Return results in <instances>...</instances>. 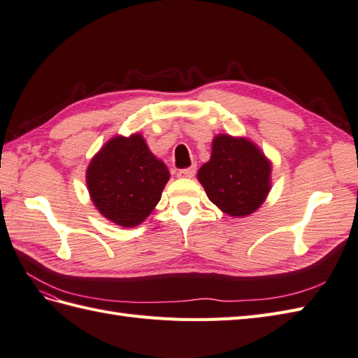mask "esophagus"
<instances>
[{"label":"esophagus","mask_w":358,"mask_h":358,"mask_svg":"<svg viewBox=\"0 0 358 358\" xmlns=\"http://www.w3.org/2000/svg\"><path fill=\"white\" fill-rule=\"evenodd\" d=\"M195 172H196V168H195V166H192V168H187V169H181V171H178L177 176H178L180 178H192V177L195 176Z\"/></svg>","instance_id":"obj_1"}]
</instances>
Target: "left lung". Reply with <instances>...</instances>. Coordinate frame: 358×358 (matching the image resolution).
<instances>
[{"mask_svg": "<svg viewBox=\"0 0 358 358\" xmlns=\"http://www.w3.org/2000/svg\"><path fill=\"white\" fill-rule=\"evenodd\" d=\"M272 162L248 137L216 134L210 160L198 171L208 199L228 216L245 217L266 201Z\"/></svg>", "mask_w": 358, "mask_h": 358, "instance_id": "left-lung-1", "label": "left lung"}]
</instances>
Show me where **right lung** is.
I'll list each match as a JSON object with an SVG mask.
<instances>
[{"mask_svg": "<svg viewBox=\"0 0 358 358\" xmlns=\"http://www.w3.org/2000/svg\"><path fill=\"white\" fill-rule=\"evenodd\" d=\"M169 177L166 164L151 152L141 133L117 134L92 157L86 186L107 221L131 228L152 213Z\"/></svg>", "mask_w": 358, "mask_h": 358, "instance_id": "add662e5", "label": "right lung"}]
</instances>
